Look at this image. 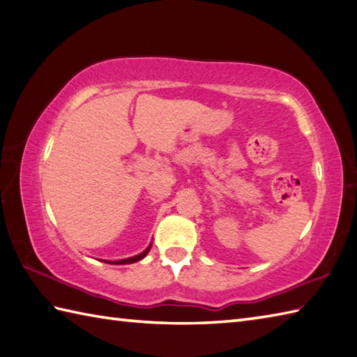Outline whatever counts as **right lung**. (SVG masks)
I'll use <instances>...</instances> for the list:
<instances>
[{
  "instance_id": "add662e5",
  "label": "right lung",
  "mask_w": 357,
  "mask_h": 357,
  "mask_svg": "<svg viewBox=\"0 0 357 357\" xmlns=\"http://www.w3.org/2000/svg\"><path fill=\"white\" fill-rule=\"evenodd\" d=\"M150 248H151V244L144 250L142 253H139V255H136V256H132V257H127V259H121V261H104V262H107V264H113V265H124V264H133V262H138V261H141V259H144V257L147 256V253L150 252Z\"/></svg>"
}]
</instances>
